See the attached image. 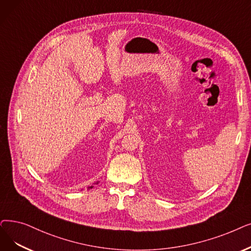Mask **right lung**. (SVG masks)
Segmentation results:
<instances>
[{
  "label": "right lung",
  "instance_id": "right-lung-1",
  "mask_svg": "<svg viewBox=\"0 0 251 251\" xmlns=\"http://www.w3.org/2000/svg\"><path fill=\"white\" fill-rule=\"evenodd\" d=\"M91 188H92V187H90V189H91Z\"/></svg>",
  "mask_w": 251,
  "mask_h": 251
}]
</instances>
